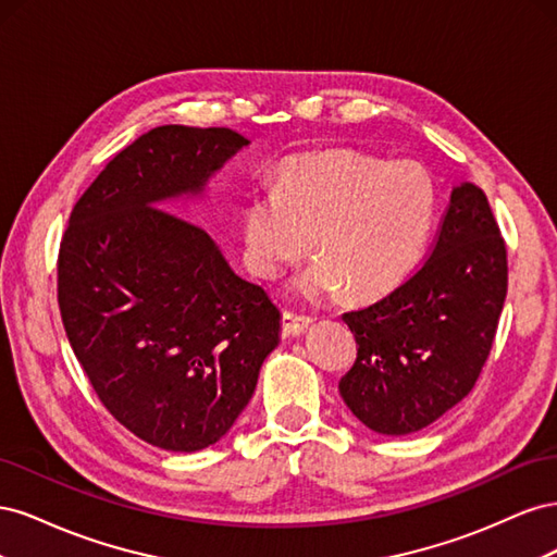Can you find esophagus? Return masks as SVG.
<instances>
[{"instance_id":"esophagus-1","label":"esophagus","mask_w":557,"mask_h":557,"mask_svg":"<svg viewBox=\"0 0 557 557\" xmlns=\"http://www.w3.org/2000/svg\"><path fill=\"white\" fill-rule=\"evenodd\" d=\"M311 325V318L309 315H297V313H290V311H283V334L285 336H299L305 334Z\"/></svg>"}]
</instances>
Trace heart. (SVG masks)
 I'll list each match as a JSON object with an SVG mask.
<instances>
[{
	"mask_svg": "<svg viewBox=\"0 0 557 557\" xmlns=\"http://www.w3.org/2000/svg\"><path fill=\"white\" fill-rule=\"evenodd\" d=\"M432 215L434 183L420 162L320 150L281 162L274 190L246 197L244 256L274 278L307 256L313 237L320 258L295 281L297 295L318 299L346 285L352 297H374L413 267Z\"/></svg>",
	"mask_w": 557,
	"mask_h": 557,
	"instance_id": "b5f03b06",
	"label": "heart"
}]
</instances>
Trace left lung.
<instances>
[{
    "instance_id": "1",
    "label": "left lung",
    "mask_w": 557,
    "mask_h": 557,
    "mask_svg": "<svg viewBox=\"0 0 557 557\" xmlns=\"http://www.w3.org/2000/svg\"><path fill=\"white\" fill-rule=\"evenodd\" d=\"M507 283V244L487 197L460 183L416 272L372 305L344 313L358 344L339 381L352 416L399 436L462 401L491 356Z\"/></svg>"
}]
</instances>
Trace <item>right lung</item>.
I'll return each mask as SVG.
<instances>
[{
	"mask_svg": "<svg viewBox=\"0 0 557 557\" xmlns=\"http://www.w3.org/2000/svg\"><path fill=\"white\" fill-rule=\"evenodd\" d=\"M248 139L162 125L123 148L81 195L58 256V305L107 411L139 440L215 444L256 391L281 311L232 272L209 234L160 201L197 195Z\"/></svg>",
	"mask_w": 557,
	"mask_h": 557,
	"instance_id": "obj_1",
	"label": "right lung"
}]
</instances>
